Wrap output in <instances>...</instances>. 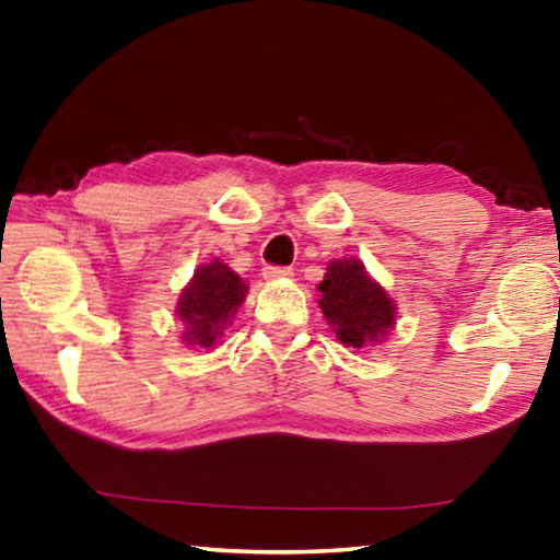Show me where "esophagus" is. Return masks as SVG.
Here are the masks:
<instances>
[{"label": "esophagus", "instance_id": "esophagus-1", "mask_svg": "<svg viewBox=\"0 0 560 560\" xmlns=\"http://www.w3.org/2000/svg\"><path fill=\"white\" fill-rule=\"evenodd\" d=\"M291 269L289 267H267L264 269V279L267 281H277V279H289L291 277Z\"/></svg>", "mask_w": 560, "mask_h": 560}]
</instances>
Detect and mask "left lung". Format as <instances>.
<instances>
[{"label":"left lung","instance_id":"8db88e82","mask_svg":"<svg viewBox=\"0 0 560 560\" xmlns=\"http://www.w3.org/2000/svg\"><path fill=\"white\" fill-rule=\"evenodd\" d=\"M318 291L320 311L343 346H375L395 328V301L355 257L330 261Z\"/></svg>","mask_w":560,"mask_h":560}]
</instances>
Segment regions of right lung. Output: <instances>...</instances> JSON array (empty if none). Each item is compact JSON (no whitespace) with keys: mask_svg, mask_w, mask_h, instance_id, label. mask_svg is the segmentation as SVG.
Here are the masks:
<instances>
[{"mask_svg":"<svg viewBox=\"0 0 560 560\" xmlns=\"http://www.w3.org/2000/svg\"><path fill=\"white\" fill-rule=\"evenodd\" d=\"M249 287L226 264H202L179 293L175 314L183 320V340L189 348H212L232 324Z\"/></svg>","mask_w":560,"mask_h":560,"instance_id":"1","label":"right lung"}]
</instances>
